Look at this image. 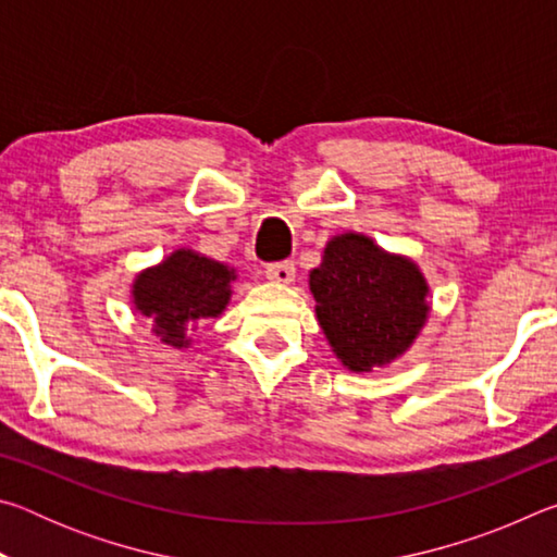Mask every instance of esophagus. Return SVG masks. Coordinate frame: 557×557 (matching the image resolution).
<instances>
[{"mask_svg":"<svg viewBox=\"0 0 557 557\" xmlns=\"http://www.w3.org/2000/svg\"><path fill=\"white\" fill-rule=\"evenodd\" d=\"M265 277L270 282H277V285H289L292 280H295V262H275V265H268L265 268Z\"/></svg>","mask_w":557,"mask_h":557,"instance_id":"obj_1","label":"esophagus"}]
</instances>
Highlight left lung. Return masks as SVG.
I'll list each match as a JSON object with an SVG mask.
<instances>
[{
    "mask_svg": "<svg viewBox=\"0 0 557 557\" xmlns=\"http://www.w3.org/2000/svg\"><path fill=\"white\" fill-rule=\"evenodd\" d=\"M309 289L319 326L354 373L400 358L430 314V287L418 265L361 233H342L326 243L322 265L309 272Z\"/></svg>",
    "mask_w": 557,
    "mask_h": 557,
    "instance_id": "8db88e82",
    "label": "left lung"
}]
</instances>
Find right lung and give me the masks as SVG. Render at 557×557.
<instances>
[{
    "label": "right lung",
    "instance_id": "1",
    "mask_svg": "<svg viewBox=\"0 0 557 557\" xmlns=\"http://www.w3.org/2000/svg\"><path fill=\"white\" fill-rule=\"evenodd\" d=\"M235 270L201 252L178 248L135 277L132 301L162 344L188 348V326L219 317L231 301Z\"/></svg>",
    "mask_w": 557,
    "mask_h": 557
}]
</instances>
